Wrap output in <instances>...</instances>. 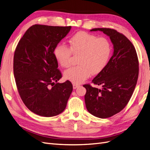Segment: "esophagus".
<instances>
[{
  "mask_svg": "<svg viewBox=\"0 0 150 150\" xmlns=\"http://www.w3.org/2000/svg\"><path fill=\"white\" fill-rule=\"evenodd\" d=\"M72 86H73V89H77V88L79 87V85L77 84H72Z\"/></svg>",
  "mask_w": 150,
  "mask_h": 150,
  "instance_id": "esophagus-1",
  "label": "esophagus"
}]
</instances>
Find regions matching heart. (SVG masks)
I'll list each match as a JSON object with an SVG mask.
<instances>
[{"label": "heart", "instance_id": "obj_1", "mask_svg": "<svg viewBox=\"0 0 150 150\" xmlns=\"http://www.w3.org/2000/svg\"><path fill=\"white\" fill-rule=\"evenodd\" d=\"M69 47L62 44L56 46L54 54L62 67L72 64V54L79 56L78 66L65 71L64 78L74 84H81L91 74L96 75L107 66L112 54V45L106 38H98L86 32H79L69 39Z\"/></svg>", "mask_w": 150, "mask_h": 150}]
</instances>
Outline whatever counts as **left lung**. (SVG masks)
I'll use <instances>...</instances> for the list:
<instances>
[{"instance_id":"8db88e82","label":"left lung","mask_w":150,"mask_h":150,"mask_svg":"<svg viewBox=\"0 0 150 150\" xmlns=\"http://www.w3.org/2000/svg\"><path fill=\"white\" fill-rule=\"evenodd\" d=\"M98 30L110 37L114 51L105 69L92 81L102 89L84 85V100L91 114L107 118L120 112L129 102L137 83L139 63L134 46L124 35L109 28L90 30Z\"/></svg>"}]
</instances>
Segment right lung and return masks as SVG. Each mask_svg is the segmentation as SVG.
I'll list each match as a JSON object with an SVG mask.
<instances>
[{
    "label": "right lung",
    "mask_w": 150,
    "mask_h": 150,
    "mask_svg": "<svg viewBox=\"0 0 150 150\" xmlns=\"http://www.w3.org/2000/svg\"><path fill=\"white\" fill-rule=\"evenodd\" d=\"M71 26L34 25L18 43L13 56V74L22 101L35 114L51 117L65 110L72 91L61 77L54 51Z\"/></svg>",
    "instance_id": "obj_1"
}]
</instances>
